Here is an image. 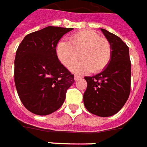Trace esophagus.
I'll use <instances>...</instances> for the list:
<instances>
[{
	"label": "esophagus",
	"mask_w": 147,
	"mask_h": 147,
	"mask_svg": "<svg viewBox=\"0 0 147 147\" xmlns=\"http://www.w3.org/2000/svg\"><path fill=\"white\" fill-rule=\"evenodd\" d=\"M79 78H81V77H80V76L74 75V80H75V81H78Z\"/></svg>",
	"instance_id": "34e87169"
}]
</instances>
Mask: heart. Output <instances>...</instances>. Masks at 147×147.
<instances>
[{
	"instance_id": "heart-1",
	"label": "heart",
	"mask_w": 147,
	"mask_h": 147,
	"mask_svg": "<svg viewBox=\"0 0 147 147\" xmlns=\"http://www.w3.org/2000/svg\"><path fill=\"white\" fill-rule=\"evenodd\" d=\"M57 55L66 67H69L81 55L82 59L71 65L72 70L79 74L90 71L97 74L104 70L111 61L112 47L109 40L97 32L83 31L71 36L69 42L64 39L59 41Z\"/></svg>"
}]
</instances>
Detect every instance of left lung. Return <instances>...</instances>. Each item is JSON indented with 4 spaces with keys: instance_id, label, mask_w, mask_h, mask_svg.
<instances>
[{
    "instance_id": "obj_1",
    "label": "left lung",
    "mask_w": 147,
    "mask_h": 147,
    "mask_svg": "<svg viewBox=\"0 0 147 147\" xmlns=\"http://www.w3.org/2000/svg\"><path fill=\"white\" fill-rule=\"evenodd\" d=\"M112 47L108 66L98 74L85 77L87 82L83 100L88 112L101 117L115 115L125 105L131 92L129 48L117 35L101 29Z\"/></svg>"
}]
</instances>
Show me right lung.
<instances>
[{"label": "right lung", "instance_id": "1", "mask_svg": "<svg viewBox=\"0 0 147 147\" xmlns=\"http://www.w3.org/2000/svg\"><path fill=\"white\" fill-rule=\"evenodd\" d=\"M72 30L49 26L26 35L17 48L16 88L22 104L34 114L57 111L74 82V75L59 61L55 49L59 39Z\"/></svg>", "mask_w": 147, "mask_h": 147}]
</instances>
